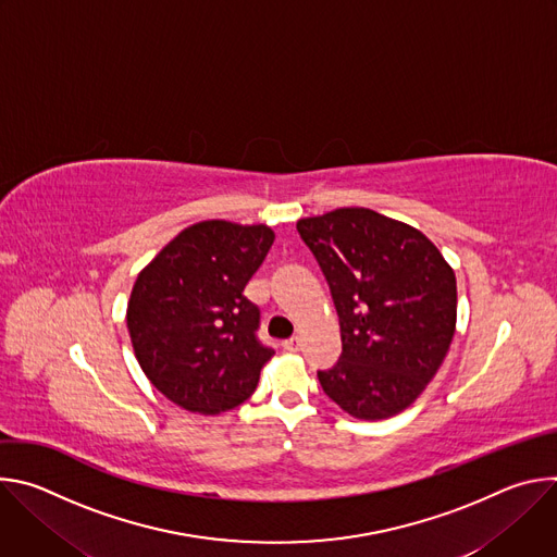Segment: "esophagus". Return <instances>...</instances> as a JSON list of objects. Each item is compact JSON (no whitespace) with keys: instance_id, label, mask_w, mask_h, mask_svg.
Returning a JSON list of instances; mask_svg holds the SVG:
<instances>
[{"instance_id":"1","label":"esophagus","mask_w":557,"mask_h":557,"mask_svg":"<svg viewBox=\"0 0 557 557\" xmlns=\"http://www.w3.org/2000/svg\"><path fill=\"white\" fill-rule=\"evenodd\" d=\"M282 346H284V350H288V352H297V350L301 348V339H299V337H290V339H286Z\"/></svg>"}]
</instances>
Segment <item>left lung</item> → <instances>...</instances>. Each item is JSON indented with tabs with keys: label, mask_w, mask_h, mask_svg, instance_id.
<instances>
[{
	"label": "left lung",
	"mask_w": 557,
	"mask_h": 557,
	"mask_svg": "<svg viewBox=\"0 0 557 557\" xmlns=\"http://www.w3.org/2000/svg\"><path fill=\"white\" fill-rule=\"evenodd\" d=\"M297 231L339 314L342 357L317 372L324 392L355 419L404 412L454 339V269L419 228L363 207L304 218Z\"/></svg>",
	"instance_id": "obj_1"
}]
</instances>
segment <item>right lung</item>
Returning <instances> with one entry per match:
<instances>
[{
    "instance_id": "add662e5",
    "label": "right lung",
    "mask_w": 557,
    "mask_h": 557,
    "mask_svg": "<svg viewBox=\"0 0 557 557\" xmlns=\"http://www.w3.org/2000/svg\"><path fill=\"white\" fill-rule=\"evenodd\" d=\"M273 240L267 224L205 220L138 273L127 301L134 355L176 406L220 414L256 392L273 350L258 342L260 310L243 293Z\"/></svg>"
}]
</instances>
